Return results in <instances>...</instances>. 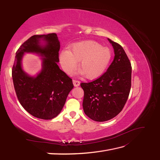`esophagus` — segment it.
<instances>
[{"label":"esophagus","mask_w":160,"mask_h":160,"mask_svg":"<svg viewBox=\"0 0 160 160\" xmlns=\"http://www.w3.org/2000/svg\"><path fill=\"white\" fill-rule=\"evenodd\" d=\"M73 85L75 86V87H78V86H80V81H78V80H73Z\"/></svg>","instance_id":"1"}]
</instances>
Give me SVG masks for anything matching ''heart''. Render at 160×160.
Listing matches in <instances>:
<instances>
[{
	"mask_svg": "<svg viewBox=\"0 0 160 160\" xmlns=\"http://www.w3.org/2000/svg\"><path fill=\"white\" fill-rule=\"evenodd\" d=\"M112 56L111 49L93 40L73 44L68 50L59 53V61L62 69L71 75L79 63V71L88 79L100 77L107 69Z\"/></svg>",
	"mask_w": 160,
	"mask_h": 160,
	"instance_id": "b5f03b06",
	"label": "heart"
}]
</instances>
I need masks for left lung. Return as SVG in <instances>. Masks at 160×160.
<instances>
[{
    "instance_id": "left-lung-1",
    "label": "left lung",
    "mask_w": 160,
    "mask_h": 160,
    "mask_svg": "<svg viewBox=\"0 0 160 160\" xmlns=\"http://www.w3.org/2000/svg\"><path fill=\"white\" fill-rule=\"evenodd\" d=\"M114 59L107 71L97 80L81 83L84 90V112L91 120L105 122L120 113L127 102L131 87L132 68L124 49L109 38Z\"/></svg>"
}]
</instances>
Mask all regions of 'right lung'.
Segmentation results:
<instances>
[{
	"instance_id": "obj_1",
	"label": "right lung",
	"mask_w": 160,
	"mask_h": 160,
	"mask_svg": "<svg viewBox=\"0 0 160 160\" xmlns=\"http://www.w3.org/2000/svg\"><path fill=\"white\" fill-rule=\"evenodd\" d=\"M60 48L56 33L34 35L16 53L12 79L17 98L29 113L43 120H51L60 113L73 88L72 80L58 65ZM26 52L42 57V70L36 76L23 69L22 60Z\"/></svg>"
}]
</instances>
